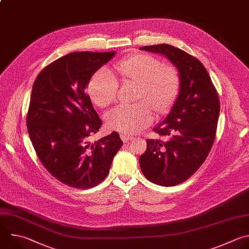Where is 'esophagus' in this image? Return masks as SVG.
Returning a JSON list of instances; mask_svg holds the SVG:
<instances>
[{
  "instance_id": "obj_1",
  "label": "esophagus",
  "mask_w": 249,
  "mask_h": 249,
  "mask_svg": "<svg viewBox=\"0 0 249 249\" xmlns=\"http://www.w3.org/2000/svg\"><path fill=\"white\" fill-rule=\"evenodd\" d=\"M120 138H121V140H122L124 142H128L129 141L134 140V137L129 136V135H125V134H121V135H120Z\"/></svg>"
}]
</instances>
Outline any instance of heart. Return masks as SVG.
I'll return each instance as SVG.
<instances>
[{"label":"heart","mask_w":249,"mask_h":249,"mask_svg":"<svg viewBox=\"0 0 249 249\" xmlns=\"http://www.w3.org/2000/svg\"><path fill=\"white\" fill-rule=\"evenodd\" d=\"M114 70L122 81H131L139 85L135 105L119 106L106 115L109 129L125 135L141 132L148 126L153 114L167 113L179 95L181 78L173 66H162L154 56L138 53L122 59L114 65ZM118 82L107 70L96 71L88 82V93L93 103L101 107L112 104L117 97Z\"/></svg>","instance_id":"1"}]
</instances>
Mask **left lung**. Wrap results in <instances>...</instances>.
I'll use <instances>...</instances> for the list:
<instances>
[{
    "label": "left lung",
    "instance_id": "1",
    "mask_svg": "<svg viewBox=\"0 0 249 249\" xmlns=\"http://www.w3.org/2000/svg\"><path fill=\"white\" fill-rule=\"evenodd\" d=\"M140 50L164 55L181 78L170 112L153 129L164 141L146 140V150L139 159L148 181L177 186L196 173L211 150L220 112L218 94L205 67L188 53L167 44Z\"/></svg>",
    "mask_w": 249,
    "mask_h": 249
}]
</instances>
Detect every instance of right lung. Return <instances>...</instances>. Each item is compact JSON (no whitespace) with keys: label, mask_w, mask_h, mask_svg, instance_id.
Returning <instances> with one entry per match:
<instances>
[{"label":"right lung","mask_w":249,"mask_h":249,"mask_svg":"<svg viewBox=\"0 0 249 249\" xmlns=\"http://www.w3.org/2000/svg\"><path fill=\"white\" fill-rule=\"evenodd\" d=\"M115 52H76L45 67L31 93L27 128L35 151L48 172L75 189H91L108 175L123 144L112 132L96 142L103 122L86 94L92 75Z\"/></svg>","instance_id":"right-lung-1"}]
</instances>
